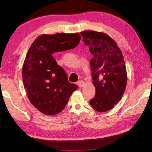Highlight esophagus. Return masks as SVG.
<instances>
[{
    "label": "esophagus",
    "instance_id": "34e87169",
    "mask_svg": "<svg viewBox=\"0 0 152 152\" xmlns=\"http://www.w3.org/2000/svg\"><path fill=\"white\" fill-rule=\"evenodd\" d=\"M77 84H78V86L80 87V88H82V87L84 86V82L83 80H80L77 82Z\"/></svg>",
    "mask_w": 152,
    "mask_h": 152
}]
</instances>
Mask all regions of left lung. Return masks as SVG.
<instances>
[{
	"label": "left lung",
	"instance_id": "obj_1",
	"mask_svg": "<svg viewBox=\"0 0 152 152\" xmlns=\"http://www.w3.org/2000/svg\"><path fill=\"white\" fill-rule=\"evenodd\" d=\"M80 34L93 55L90 64L96 93L90 104L98 112L108 111L119 102L127 86L124 58L116 42L106 33L84 31Z\"/></svg>",
	"mask_w": 152,
	"mask_h": 152
}]
</instances>
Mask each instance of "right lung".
Masks as SVG:
<instances>
[{"instance_id": "1", "label": "right lung", "mask_w": 152, "mask_h": 152, "mask_svg": "<svg viewBox=\"0 0 152 152\" xmlns=\"http://www.w3.org/2000/svg\"><path fill=\"white\" fill-rule=\"evenodd\" d=\"M80 39L78 33L43 34L28 50L22 69L23 85L30 102L43 114L60 113L78 88L68 81L65 71L52 54L76 48Z\"/></svg>"}]
</instances>
